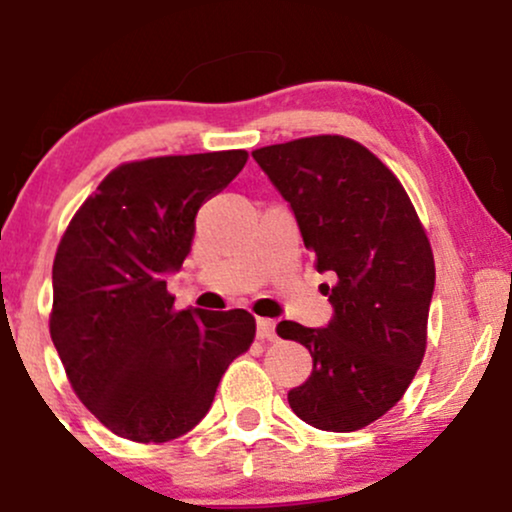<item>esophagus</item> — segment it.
Segmentation results:
<instances>
[{
  "label": "esophagus",
  "mask_w": 512,
  "mask_h": 512,
  "mask_svg": "<svg viewBox=\"0 0 512 512\" xmlns=\"http://www.w3.org/2000/svg\"><path fill=\"white\" fill-rule=\"evenodd\" d=\"M257 337H260L262 342H272V339L276 337L274 320H267V317H257Z\"/></svg>",
  "instance_id": "esophagus-1"
}]
</instances>
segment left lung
Returning <instances> with one entry per match:
<instances>
[{
    "label": "left lung",
    "mask_w": 512,
    "mask_h": 512,
    "mask_svg": "<svg viewBox=\"0 0 512 512\" xmlns=\"http://www.w3.org/2000/svg\"><path fill=\"white\" fill-rule=\"evenodd\" d=\"M296 216L334 308L327 327L284 320L313 373L289 404L320 431H358L402 399L426 351L436 264L402 182L354 139L322 134L252 151Z\"/></svg>",
    "instance_id": "left-lung-1"
}]
</instances>
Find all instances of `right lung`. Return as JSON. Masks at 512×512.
Masks as SVG:
<instances>
[{
  "mask_svg": "<svg viewBox=\"0 0 512 512\" xmlns=\"http://www.w3.org/2000/svg\"><path fill=\"white\" fill-rule=\"evenodd\" d=\"M245 161L238 149L122 163L64 231L50 337L74 392L115 436L166 443L195 428L255 339L248 310H175L166 286L190 255L199 207Z\"/></svg>",
  "mask_w": 512,
  "mask_h": 512,
  "instance_id": "1",
  "label": "right lung"
}]
</instances>
